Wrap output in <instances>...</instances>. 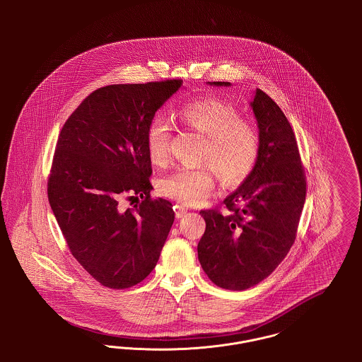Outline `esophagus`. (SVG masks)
Here are the masks:
<instances>
[{
  "mask_svg": "<svg viewBox=\"0 0 362 362\" xmlns=\"http://www.w3.org/2000/svg\"><path fill=\"white\" fill-rule=\"evenodd\" d=\"M173 209H175V214H176V217H177V218L185 217V216H186V213H187V209L183 206V205H175Z\"/></svg>",
  "mask_w": 362,
  "mask_h": 362,
  "instance_id": "esophagus-1",
  "label": "esophagus"
}]
</instances>
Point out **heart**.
Instances as JSON below:
<instances>
[{
	"label": "heart",
	"mask_w": 362,
	"mask_h": 362,
	"mask_svg": "<svg viewBox=\"0 0 362 362\" xmlns=\"http://www.w3.org/2000/svg\"><path fill=\"white\" fill-rule=\"evenodd\" d=\"M177 118L205 137L199 167H179L158 182L163 195L183 204H198L214 186L216 173L228 186L241 183L252 173L260 151V136L254 123L241 119L239 110L228 102L205 98L185 104ZM171 126L161 115L153 117L145 133L149 160L163 165L170 153Z\"/></svg>",
	"instance_id": "heart-1"
}]
</instances>
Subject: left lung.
I'll return each mask as SVG.
<instances>
[{
	"label": "left lung",
	"mask_w": 362,
	"mask_h": 362,
	"mask_svg": "<svg viewBox=\"0 0 362 362\" xmlns=\"http://www.w3.org/2000/svg\"><path fill=\"white\" fill-rule=\"evenodd\" d=\"M251 107L260 136L258 161L225 198V213L218 207L201 210L206 229L198 243V259L210 281L229 291L257 285L288 255L307 194L297 141L285 114L260 89Z\"/></svg>",
	"instance_id": "8db88e82"
}]
</instances>
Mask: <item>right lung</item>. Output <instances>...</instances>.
<instances>
[{"mask_svg": "<svg viewBox=\"0 0 362 362\" xmlns=\"http://www.w3.org/2000/svg\"><path fill=\"white\" fill-rule=\"evenodd\" d=\"M182 80L93 90L65 122L47 194L70 252L103 286L126 289L155 269L175 220L170 201L151 198L145 133ZM143 201L123 212L122 197Z\"/></svg>", "mask_w": 362, "mask_h": 362, "instance_id": "1", "label": "right lung"}]
</instances>
